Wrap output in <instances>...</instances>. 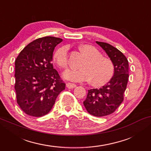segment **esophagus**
<instances>
[{"label":"esophagus","mask_w":151,"mask_h":151,"mask_svg":"<svg viewBox=\"0 0 151 151\" xmlns=\"http://www.w3.org/2000/svg\"><path fill=\"white\" fill-rule=\"evenodd\" d=\"M67 87L68 88H73L76 87V84L73 83H71V82H67V84H66Z\"/></svg>","instance_id":"1"}]
</instances>
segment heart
I'll return each mask as SVG.
<instances>
[{
    "mask_svg": "<svg viewBox=\"0 0 151 151\" xmlns=\"http://www.w3.org/2000/svg\"><path fill=\"white\" fill-rule=\"evenodd\" d=\"M80 51L86 57L80 64L81 69L69 70L64 77L75 82H88L92 85L102 86L108 83L115 71L114 64L109 58L103 56L96 47L88 44L80 45ZM69 48L67 45L60 47L53 54V59L60 68L66 69L69 66Z\"/></svg>",
    "mask_w": 151,
    "mask_h": 151,
    "instance_id": "heart-1",
    "label": "heart"
}]
</instances>
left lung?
<instances>
[{
    "label": "left lung",
    "mask_w": 151,
    "mask_h": 151,
    "mask_svg": "<svg viewBox=\"0 0 151 151\" xmlns=\"http://www.w3.org/2000/svg\"><path fill=\"white\" fill-rule=\"evenodd\" d=\"M96 43L113 61L115 71L113 78L106 85L100 88L88 90L83 104L91 115L103 117L115 112L123 102L129 78V62L125 55L112 45L98 41Z\"/></svg>",
    "instance_id": "obj_1"
}]
</instances>
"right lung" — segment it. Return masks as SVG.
Returning a JSON list of instances; mask_svg holds the SVG:
<instances>
[{
    "label": "right lung",
    "mask_w": 151,
    "mask_h": 151,
    "mask_svg": "<svg viewBox=\"0 0 151 151\" xmlns=\"http://www.w3.org/2000/svg\"><path fill=\"white\" fill-rule=\"evenodd\" d=\"M63 39L46 36L28 44L15 60V91L20 108L27 115H47L66 84L53 69V53Z\"/></svg>",
    "instance_id": "add662e5"
}]
</instances>
